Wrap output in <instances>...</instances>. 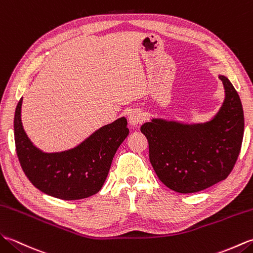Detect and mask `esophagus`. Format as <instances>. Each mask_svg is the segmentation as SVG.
<instances>
[{
    "label": "esophagus",
    "instance_id": "34e87169",
    "mask_svg": "<svg viewBox=\"0 0 253 253\" xmlns=\"http://www.w3.org/2000/svg\"><path fill=\"white\" fill-rule=\"evenodd\" d=\"M143 121H144V117H143L142 111L134 109L130 112V114H128V123H130L131 126H138L139 125H142Z\"/></svg>",
    "mask_w": 253,
    "mask_h": 253
}]
</instances>
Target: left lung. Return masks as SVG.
<instances>
[{"instance_id": "obj_1", "label": "left lung", "mask_w": 253, "mask_h": 253, "mask_svg": "<svg viewBox=\"0 0 253 253\" xmlns=\"http://www.w3.org/2000/svg\"><path fill=\"white\" fill-rule=\"evenodd\" d=\"M218 78L225 97L209 121L153 118L141 126L157 176L176 193H197L223 181L237 161L245 127L243 105L231 81L223 75Z\"/></svg>"}]
</instances>
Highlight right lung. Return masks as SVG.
I'll return each instance as SVG.
<instances>
[{"label":"right lung","mask_w":253,"mask_h":253,"mask_svg":"<svg viewBox=\"0 0 253 253\" xmlns=\"http://www.w3.org/2000/svg\"><path fill=\"white\" fill-rule=\"evenodd\" d=\"M21 105L22 98L15 111L14 135L17 156L29 181L42 193L63 200L83 199L98 193L117 149L128 135L126 118L99 127L74 148L44 153L24 130Z\"/></svg>","instance_id":"add662e5"}]
</instances>
